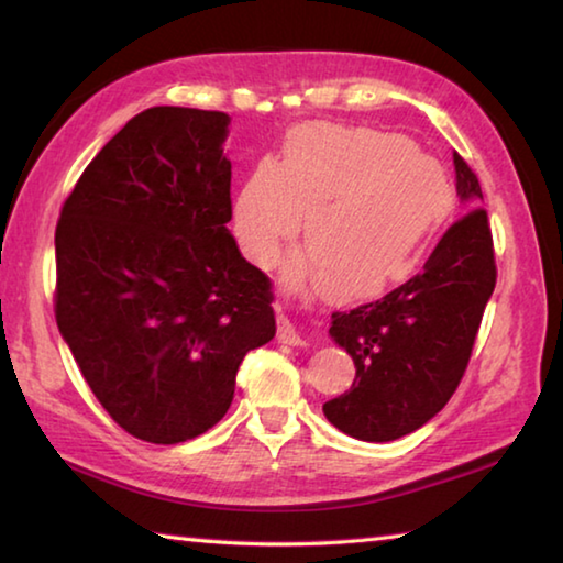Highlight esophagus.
I'll list each match as a JSON object with an SVG mask.
<instances>
[{"label": "esophagus", "instance_id": "obj_1", "mask_svg": "<svg viewBox=\"0 0 563 563\" xmlns=\"http://www.w3.org/2000/svg\"><path fill=\"white\" fill-rule=\"evenodd\" d=\"M278 342H285V345H302V335L295 330L292 322L288 318H278Z\"/></svg>", "mask_w": 563, "mask_h": 563}]
</instances>
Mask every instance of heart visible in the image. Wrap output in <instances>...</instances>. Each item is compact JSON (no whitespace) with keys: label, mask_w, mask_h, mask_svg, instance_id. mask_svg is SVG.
Instances as JSON below:
<instances>
[{"label":"heart","mask_w":563,"mask_h":563,"mask_svg":"<svg viewBox=\"0 0 563 563\" xmlns=\"http://www.w3.org/2000/svg\"><path fill=\"white\" fill-rule=\"evenodd\" d=\"M454 194L442 166L409 141L367 129L305 126L283 164L261 161L238 190L233 225L243 253L273 268L300 231L312 273L335 300H367L415 273L444 223Z\"/></svg>","instance_id":"obj_1"}]
</instances>
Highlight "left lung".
<instances>
[{
  "instance_id": "1",
  "label": "left lung",
  "mask_w": 563,
  "mask_h": 563,
  "mask_svg": "<svg viewBox=\"0 0 563 563\" xmlns=\"http://www.w3.org/2000/svg\"><path fill=\"white\" fill-rule=\"evenodd\" d=\"M456 196L474 206L446 228L415 278L375 302L332 312L330 335L355 362V383L322 412L355 440L415 432L450 402L470 365L497 263L482 186L454 151Z\"/></svg>"
}]
</instances>
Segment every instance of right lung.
<instances>
[{
  "label": "right lung",
  "instance_id": "add662e5",
  "mask_svg": "<svg viewBox=\"0 0 563 563\" xmlns=\"http://www.w3.org/2000/svg\"><path fill=\"white\" fill-rule=\"evenodd\" d=\"M228 123L184 107L136 113L56 223V325L113 422L151 444L211 430L243 357L275 338L273 283L225 228Z\"/></svg>",
  "mask_w": 563,
  "mask_h": 563
}]
</instances>
